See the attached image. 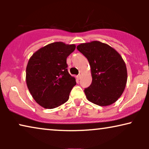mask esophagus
Instances as JSON below:
<instances>
[{"mask_svg":"<svg viewBox=\"0 0 149 149\" xmlns=\"http://www.w3.org/2000/svg\"><path fill=\"white\" fill-rule=\"evenodd\" d=\"M77 79H81V74H78L77 76Z\"/></svg>","mask_w":149,"mask_h":149,"instance_id":"1","label":"esophagus"}]
</instances>
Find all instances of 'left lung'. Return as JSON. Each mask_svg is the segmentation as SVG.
I'll list each match as a JSON object with an SVG mask.
<instances>
[{"mask_svg":"<svg viewBox=\"0 0 149 149\" xmlns=\"http://www.w3.org/2000/svg\"><path fill=\"white\" fill-rule=\"evenodd\" d=\"M77 49L91 67L92 82L84 89L87 100L101 107L115 103L127 83V68L122 57L109 45L96 40L81 43Z\"/></svg>","mask_w":149,"mask_h":149,"instance_id":"8db88e82","label":"left lung"}]
</instances>
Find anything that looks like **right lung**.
I'll use <instances>...</instances> for the list:
<instances>
[{
  "instance_id": "1",
  "label": "right lung",
  "mask_w": 149,
  "mask_h": 149,
  "mask_svg": "<svg viewBox=\"0 0 149 149\" xmlns=\"http://www.w3.org/2000/svg\"><path fill=\"white\" fill-rule=\"evenodd\" d=\"M75 47L53 42L36 51L28 61L26 84L34 100L45 109H54L68 101L76 80L68 73L66 58Z\"/></svg>"
}]
</instances>
